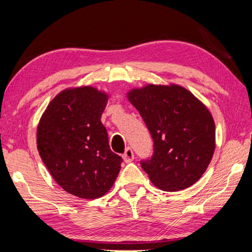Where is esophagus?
<instances>
[{
	"mask_svg": "<svg viewBox=\"0 0 252 252\" xmlns=\"http://www.w3.org/2000/svg\"><path fill=\"white\" fill-rule=\"evenodd\" d=\"M123 158L126 163H129V161H132L134 159V153H133L132 148H129V147L127 148V149L125 150V153H124V155H123Z\"/></svg>",
	"mask_w": 252,
	"mask_h": 252,
	"instance_id": "esophagus-1",
	"label": "esophagus"
}]
</instances>
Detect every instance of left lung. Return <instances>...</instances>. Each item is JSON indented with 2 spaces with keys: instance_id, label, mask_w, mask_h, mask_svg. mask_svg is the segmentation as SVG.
<instances>
[{
  "instance_id": "8db88e82",
  "label": "left lung",
  "mask_w": 252,
  "mask_h": 252,
  "mask_svg": "<svg viewBox=\"0 0 252 252\" xmlns=\"http://www.w3.org/2000/svg\"><path fill=\"white\" fill-rule=\"evenodd\" d=\"M128 99L140 112L154 140V153L141 166L158 188L178 191L202 177L215 153L211 113L180 86L148 85Z\"/></svg>"
}]
</instances>
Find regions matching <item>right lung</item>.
Returning <instances> with one entry per match:
<instances>
[{"mask_svg": "<svg viewBox=\"0 0 252 252\" xmlns=\"http://www.w3.org/2000/svg\"><path fill=\"white\" fill-rule=\"evenodd\" d=\"M108 96L93 87L66 89L41 117L37 150L55 181L80 198H98L112 187L123 158L111 151L101 123Z\"/></svg>", "mask_w": 252, "mask_h": 252, "instance_id": "right-lung-1", "label": "right lung"}]
</instances>
